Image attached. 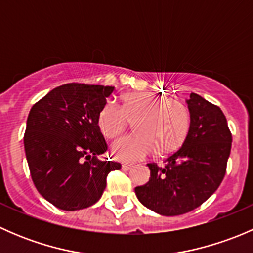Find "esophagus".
I'll return each mask as SVG.
<instances>
[{
  "instance_id": "obj_1",
  "label": "esophagus",
  "mask_w": 253,
  "mask_h": 253,
  "mask_svg": "<svg viewBox=\"0 0 253 253\" xmlns=\"http://www.w3.org/2000/svg\"><path fill=\"white\" fill-rule=\"evenodd\" d=\"M133 168V164H124L122 165V169L124 170H131Z\"/></svg>"
}]
</instances>
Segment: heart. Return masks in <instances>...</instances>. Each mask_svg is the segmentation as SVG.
Segmentation results:
<instances>
[{
  "label": "heart",
  "mask_w": 253,
  "mask_h": 253,
  "mask_svg": "<svg viewBox=\"0 0 253 253\" xmlns=\"http://www.w3.org/2000/svg\"><path fill=\"white\" fill-rule=\"evenodd\" d=\"M133 122L136 133L112 142L111 155L120 162H136L153 150L170 154L182 145L191 126L190 110L181 101L150 91H132L121 98V108L108 101L98 115V128L105 138H115Z\"/></svg>",
  "instance_id": "b5f03b06"
}]
</instances>
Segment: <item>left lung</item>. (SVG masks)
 <instances>
[{"label": "left lung", "mask_w": 253, "mask_h": 253, "mask_svg": "<svg viewBox=\"0 0 253 253\" xmlns=\"http://www.w3.org/2000/svg\"><path fill=\"white\" fill-rule=\"evenodd\" d=\"M191 126L182 147L165 159V167L148 164L150 178L134 188L150 211L181 215L200 207L223 181L231 149V133L220 108L196 93L186 100Z\"/></svg>", "instance_id": "1"}]
</instances>
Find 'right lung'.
I'll return each mask as SVG.
<instances>
[{
	"label": "right lung",
	"instance_id": "1",
	"mask_svg": "<svg viewBox=\"0 0 253 253\" xmlns=\"http://www.w3.org/2000/svg\"><path fill=\"white\" fill-rule=\"evenodd\" d=\"M114 86L68 83L32 108L24 149L40 195L62 211L88 208L100 200L106 177L120 163L99 160L108 149L98 115Z\"/></svg>",
	"mask_w": 253,
	"mask_h": 253
}]
</instances>
